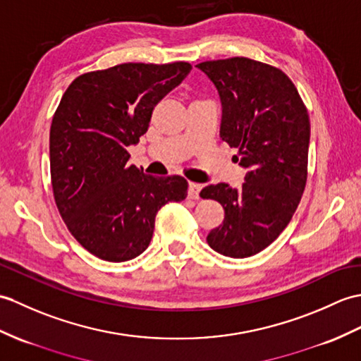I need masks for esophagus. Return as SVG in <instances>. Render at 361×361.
I'll use <instances>...</instances> for the list:
<instances>
[{"label":"esophagus","instance_id":"esophagus-1","mask_svg":"<svg viewBox=\"0 0 361 361\" xmlns=\"http://www.w3.org/2000/svg\"><path fill=\"white\" fill-rule=\"evenodd\" d=\"M201 184H198V183H189V189H188V197L190 198V200H198L200 198V190H201Z\"/></svg>","mask_w":361,"mask_h":361}]
</instances>
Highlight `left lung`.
<instances>
[{
    "label": "left lung",
    "mask_w": 361,
    "mask_h": 361,
    "mask_svg": "<svg viewBox=\"0 0 361 361\" xmlns=\"http://www.w3.org/2000/svg\"><path fill=\"white\" fill-rule=\"evenodd\" d=\"M197 67L220 94V137L247 169L240 189L219 183L200 192L224 209L207 243L221 255L246 258L269 246L297 211L307 180V109L288 75L271 64L233 56Z\"/></svg>",
    "instance_id": "1"
}]
</instances>
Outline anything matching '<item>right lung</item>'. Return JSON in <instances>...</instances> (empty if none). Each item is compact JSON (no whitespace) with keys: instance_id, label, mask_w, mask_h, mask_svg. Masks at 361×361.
<instances>
[{"instance_id":"1","label":"right lung","mask_w":361,"mask_h":361,"mask_svg":"<svg viewBox=\"0 0 361 361\" xmlns=\"http://www.w3.org/2000/svg\"><path fill=\"white\" fill-rule=\"evenodd\" d=\"M186 61L124 63L80 75L50 126V177L67 229L90 254L120 263L152 240L155 216L188 197L180 175L152 177L129 164L128 147L149 128L154 107L188 77Z\"/></svg>"}]
</instances>
